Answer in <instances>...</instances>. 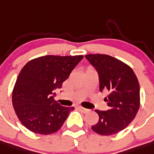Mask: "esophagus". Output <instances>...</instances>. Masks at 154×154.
Segmentation results:
<instances>
[{
    "label": "esophagus",
    "mask_w": 154,
    "mask_h": 154,
    "mask_svg": "<svg viewBox=\"0 0 154 154\" xmlns=\"http://www.w3.org/2000/svg\"><path fill=\"white\" fill-rule=\"evenodd\" d=\"M79 109H80V110H81L82 112H84V113H88V112L90 111L89 109H85V108H84V107H82V106H79Z\"/></svg>",
    "instance_id": "1"
}]
</instances>
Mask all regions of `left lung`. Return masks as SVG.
<instances>
[{
	"label": "left lung",
	"mask_w": 154,
	"mask_h": 154,
	"mask_svg": "<svg viewBox=\"0 0 154 154\" xmlns=\"http://www.w3.org/2000/svg\"><path fill=\"white\" fill-rule=\"evenodd\" d=\"M85 57L98 73L100 91L109 92L105 97L109 109L95 110L99 120L92 125V130L101 136L116 134L126 128L138 112V79L130 66L109 55L88 54Z\"/></svg>",
	"instance_id": "left-lung-1"
}]
</instances>
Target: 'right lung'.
Wrapping results in <instances>:
<instances>
[{
	"mask_svg": "<svg viewBox=\"0 0 154 154\" xmlns=\"http://www.w3.org/2000/svg\"><path fill=\"white\" fill-rule=\"evenodd\" d=\"M84 56H53L33 59L18 74L12 92V104L18 119L33 133L49 135L63 125L73 107L54 100L69 73Z\"/></svg>",
	"mask_w": 154,
	"mask_h": 154,
	"instance_id": "right-lung-1",
	"label": "right lung"
}]
</instances>
